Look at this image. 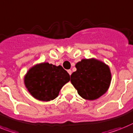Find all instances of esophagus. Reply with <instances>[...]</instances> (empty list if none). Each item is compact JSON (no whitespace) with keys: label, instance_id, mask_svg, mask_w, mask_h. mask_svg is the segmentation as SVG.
Wrapping results in <instances>:
<instances>
[{"label":"esophagus","instance_id":"esophagus-1","mask_svg":"<svg viewBox=\"0 0 133 133\" xmlns=\"http://www.w3.org/2000/svg\"><path fill=\"white\" fill-rule=\"evenodd\" d=\"M68 74H70V75H71V74H72V70H68Z\"/></svg>","mask_w":133,"mask_h":133}]
</instances>
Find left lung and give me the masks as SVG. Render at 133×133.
Instances as JSON below:
<instances>
[{"mask_svg":"<svg viewBox=\"0 0 133 133\" xmlns=\"http://www.w3.org/2000/svg\"><path fill=\"white\" fill-rule=\"evenodd\" d=\"M76 68L70 81L82 98L96 100L107 91L111 75L105 63L95 59H85L78 62Z\"/></svg>","mask_w":133,"mask_h":133,"instance_id":"obj_1","label":"left lung"}]
</instances>
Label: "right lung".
I'll list each match as a JSON object with an SVG mask.
<instances>
[{
	"mask_svg": "<svg viewBox=\"0 0 133 133\" xmlns=\"http://www.w3.org/2000/svg\"><path fill=\"white\" fill-rule=\"evenodd\" d=\"M70 80L69 74L61 65L43 63L29 70L24 77V83L34 98L50 101L58 96L60 89Z\"/></svg>",
	"mask_w": 133,
	"mask_h": 133,
	"instance_id": "add662e5",
	"label": "right lung"
}]
</instances>
